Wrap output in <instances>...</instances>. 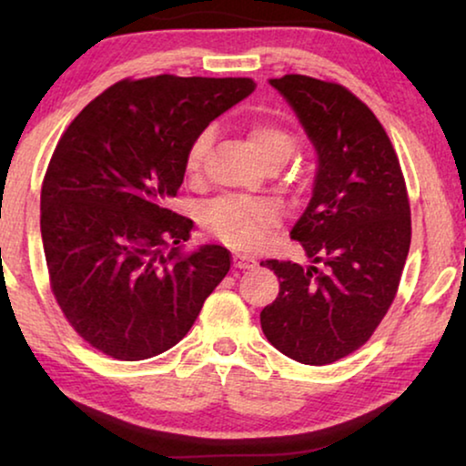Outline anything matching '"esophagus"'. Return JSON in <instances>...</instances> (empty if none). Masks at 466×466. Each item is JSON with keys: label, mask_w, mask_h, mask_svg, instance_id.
<instances>
[{"label": "esophagus", "mask_w": 466, "mask_h": 466, "mask_svg": "<svg viewBox=\"0 0 466 466\" xmlns=\"http://www.w3.org/2000/svg\"><path fill=\"white\" fill-rule=\"evenodd\" d=\"M233 267L235 269H254L257 267V258L246 257V254H235Z\"/></svg>", "instance_id": "obj_1"}]
</instances>
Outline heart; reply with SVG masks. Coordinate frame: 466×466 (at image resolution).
I'll use <instances>...</instances> for the list:
<instances>
[{
  "instance_id": "1",
  "label": "heart",
  "mask_w": 466,
  "mask_h": 466,
  "mask_svg": "<svg viewBox=\"0 0 466 466\" xmlns=\"http://www.w3.org/2000/svg\"><path fill=\"white\" fill-rule=\"evenodd\" d=\"M246 139L267 167H279L289 161L297 148V137L286 127L271 120H254L248 125ZM214 142V131L203 129L190 142L187 152V171L190 177L201 176L206 157ZM201 222L214 238L233 248H254L265 235L282 222V209L271 199H248V197H220L208 203L201 212Z\"/></svg>"
}]
</instances>
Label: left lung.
<instances>
[{"label": "left lung", "mask_w": 466, "mask_h": 466, "mask_svg": "<svg viewBox=\"0 0 466 466\" xmlns=\"http://www.w3.org/2000/svg\"><path fill=\"white\" fill-rule=\"evenodd\" d=\"M269 85L316 146L318 171L290 231L314 265L260 263L279 279L260 327L289 359L322 367L367 343L397 297L411 244L410 197L390 137L354 93L301 74Z\"/></svg>", "instance_id": "left-lung-1"}]
</instances>
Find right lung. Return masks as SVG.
Masks as SVG:
<instances>
[{"label": "right lung", "mask_w": 466, "mask_h": 466, "mask_svg": "<svg viewBox=\"0 0 466 466\" xmlns=\"http://www.w3.org/2000/svg\"><path fill=\"white\" fill-rule=\"evenodd\" d=\"M252 78L120 80L63 133L40 197L50 290L82 339L116 360L176 346L231 269V252L182 254L193 220L171 212L188 146L254 91Z\"/></svg>", "instance_id": "add662e5"}]
</instances>
